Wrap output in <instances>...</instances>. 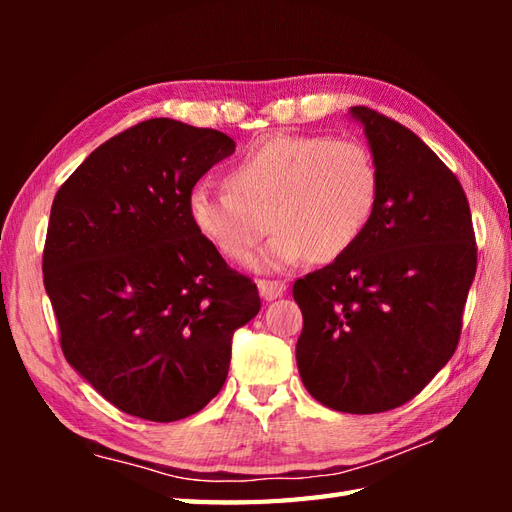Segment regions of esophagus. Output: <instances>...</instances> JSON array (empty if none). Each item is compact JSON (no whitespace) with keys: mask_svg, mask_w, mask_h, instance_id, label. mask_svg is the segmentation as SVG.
Returning a JSON list of instances; mask_svg holds the SVG:
<instances>
[{"mask_svg":"<svg viewBox=\"0 0 512 512\" xmlns=\"http://www.w3.org/2000/svg\"><path fill=\"white\" fill-rule=\"evenodd\" d=\"M257 288H259V295H262L266 301H273V299L284 295L288 286L284 284V281H268V279H262V281H257Z\"/></svg>","mask_w":512,"mask_h":512,"instance_id":"1","label":"esophagus"}]
</instances>
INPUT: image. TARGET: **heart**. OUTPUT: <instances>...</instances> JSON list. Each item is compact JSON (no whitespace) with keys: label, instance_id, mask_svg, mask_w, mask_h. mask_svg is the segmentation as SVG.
<instances>
[{"label":"heart","instance_id":"1","mask_svg":"<svg viewBox=\"0 0 512 512\" xmlns=\"http://www.w3.org/2000/svg\"><path fill=\"white\" fill-rule=\"evenodd\" d=\"M228 189L193 184L187 198L191 224L233 262L255 257L259 270H286L310 257L328 264L343 257L378 204L380 176L369 149L328 136H275L228 169Z\"/></svg>","mask_w":512,"mask_h":512}]
</instances>
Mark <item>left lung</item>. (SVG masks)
I'll return each mask as SVG.
<instances>
[{
  "mask_svg": "<svg viewBox=\"0 0 512 512\" xmlns=\"http://www.w3.org/2000/svg\"><path fill=\"white\" fill-rule=\"evenodd\" d=\"M350 116L378 167V204L343 257L295 281L297 367L321 405L378 413L405 405L449 363L477 248L447 165L391 118L363 105Z\"/></svg>",
  "mask_w": 512,
  "mask_h": 512,
  "instance_id": "1",
  "label": "left lung"
}]
</instances>
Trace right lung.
<instances>
[{"mask_svg": "<svg viewBox=\"0 0 512 512\" xmlns=\"http://www.w3.org/2000/svg\"><path fill=\"white\" fill-rule=\"evenodd\" d=\"M231 154L222 132L151 118L94 149L54 195L43 284L61 350L136 418L173 422L206 407L235 330L262 308L187 209L193 184Z\"/></svg>", "mask_w": 512, "mask_h": 512, "instance_id": "obj_1", "label": "right lung"}]
</instances>
